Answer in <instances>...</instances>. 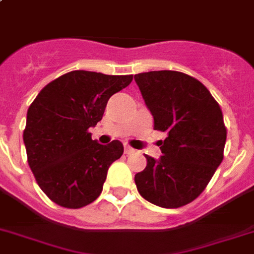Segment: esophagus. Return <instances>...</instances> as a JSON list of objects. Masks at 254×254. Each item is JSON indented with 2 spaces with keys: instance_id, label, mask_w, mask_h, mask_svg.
Segmentation results:
<instances>
[{
  "instance_id": "obj_1",
  "label": "esophagus",
  "mask_w": 254,
  "mask_h": 254,
  "mask_svg": "<svg viewBox=\"0 0 254 254\" xmlns=\"http://www.w3.org/2000/svg\"><path fill=\"white\" fill-rule=\"evenodd\" d=\"M124 153H125L127 156H129V154H131V153H134V149L130 148V146H127V145H125V148H124Z\"/></svg>"
}]
</instances>
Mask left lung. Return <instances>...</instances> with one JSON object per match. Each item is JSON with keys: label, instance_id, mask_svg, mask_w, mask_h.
<instances>
[{"label": "left lung", "instance_id": "1", "mask_svg": "<svg viewBox=\"0 0 254 254\" xmlns=\"http://www.w3.org/2000/svg\"><path fill=\"white\" fill-rule=\"evenodd\" d=\"M154 130L165 131L160 160L146 157L134 176L140 194L161 208H180L204 191L224 158L226 127L221 108L206 86L174 70L134 75Z\"/></svg>", "mask_w": 254, "mask_h": 254}]
</instances>
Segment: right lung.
Wrapping results in <instances>:
<instances>
[{"label":"right lung","mask_w":254,"mask_h":254,"mask_svg":"<svg viewBox=\"0 0 254 254\" xmlns=\"http://www.w3.org/2000/svg\"><path fill=\"white\" fill-rule=\"evenodd\" d=\"M133 75L73 70L46 85L29 106L24 142L38 187L63 208L86 206L101 194L109 166L124 153L120 141L92 140L114 93Z\"/></svg>","instance_id":"right-lung-1"}]
</instances>
